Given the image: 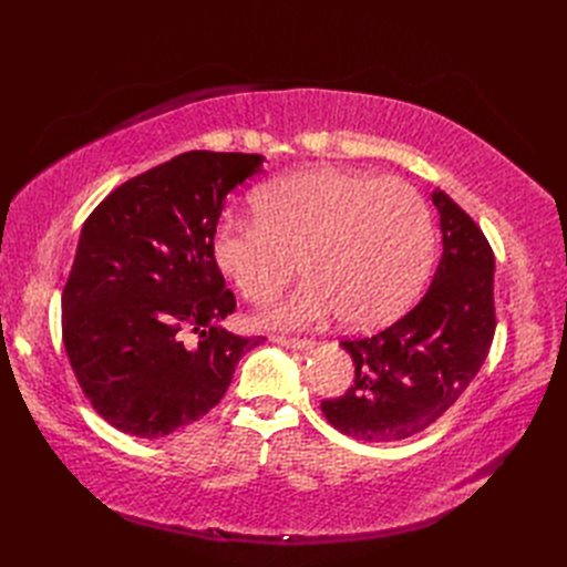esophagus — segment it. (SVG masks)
Wrapping results in <instances>:
<instances>
[{
	"mask_svg": "<svg viewBox=\"0 0 567 567\" xmlns=\"http://www.w3.org/2000/svg\"><path fill=\"white\" fill-rule=\"evenodd\" d=\"M276 344H282L287 349H310L312 340L308 338H287V336H274Z\"/></svg>",
	"mask_w": 567,
	"mask_h": 567,
	"instance_id": "1",
	"label": "esophagus"
}]
</instances>
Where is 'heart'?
<instances>
[{
	"instance_id": "1",
	"label": "heart",
	"mask_w": 567,
	"mask_h": 567,
	"mask_svg": "<svg viewBox=\"0 0 567 567\" xmlns=\"http://www.w3.org/2000/svg\"><path fill=\"white\" fill-rule=\"evenodd\" d=\"M257 216L225 214L212 252L238 293L266 306L303 271L291 299L266 315L274 326H310L329 315L370 329L421 291L434 250L425 197L402 178L340 167L287 174L255 195Z\"/></svg>"
}]
</instances>
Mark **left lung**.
Masks as SVG:
<instances>
[{
    "instance_id": "8db88e82",
    "label": "left lung",
    "mask_w": 567,
    "mask_h": 567,
    "mask_svg": "<svg viewBox=\"0 0 567 567\" xmlns=\"http://www.w3.org/2000/svg\"><path fill=\"white\" fill-rule=\"evenodd\" d=\"M443 252L423 299L385 329L342 338L353 359L344 395L321 400L336 430L393 443L432 427L481 372L496 331L494 250L443 190L432 195Z\"/></svg>"
}]
</instances>
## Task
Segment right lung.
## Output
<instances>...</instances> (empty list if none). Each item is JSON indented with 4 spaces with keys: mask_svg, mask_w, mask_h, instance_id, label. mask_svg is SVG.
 <instances>
[{
    "mask_svg": "<svg viewBox=\"0 0 567 567\" xmlns=\"http://www.w3.org/2000/svg\"><path fill=\"white\" fill-rule=\"evenodd\" d=\"M257 154L188 152L114 188L84 220L62 291V336L89 404L161 439L212 411L266 338L216 321L236 310L212 252L227 195Z\"/></svg>",
    "mask_w": 567,
    "mask_h": 567,
    "instance_id": "obj_1",
    "label": "right lung"
}]
</instances>
